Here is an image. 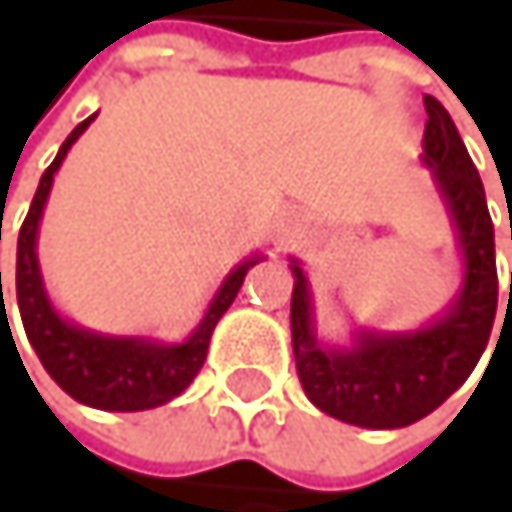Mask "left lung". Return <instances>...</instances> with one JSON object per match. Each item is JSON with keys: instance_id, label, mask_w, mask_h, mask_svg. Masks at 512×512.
<instances>
[{"instance_id": "1", "label": "left lung", "mask_w": 512, "mask_h": 512, "mask_svg": "<svg viewBox=\"0 0 512 512\" xmlns=\"http://www.w3.org/2000/svg\"><path fill=\"white\" fill-rule=\"evenodd\" d=\"M424 107L421 159L433 168L464 258V282L451 307L418 331L362 328L353 347H325L316 338L307 276L298 261H291V347L301 387L325 415L368 430L408 427L436 411L470 378L498 313L495 227L479 171L448 110L430 94Z\"/></svg>"}]
</instances>
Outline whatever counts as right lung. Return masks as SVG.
Segmentation results:
<instances>
[{"instance_id": "1", "label": "right lung", "mask_w": 512, "mask_h": 512, "mask_svg": "<svg viewBox=\"0 0 512 512\" xmlns=\"http://www.w3.org/2000/svg\"><path fill=\"white\" fill-rule=\"evenodd\" d=\"M94 116H88L70 131L64 147L57 150L54 162L45 168L39 190L33 196V205L24 218L21 236H17V307H21L24 331L39 362L45 365V371L64 393H70L82 405L104 408V411H147V408L171 402L193 384V378L199 375V368L205 362L214 325H218V319L236 301L245 273L261 258L242 261L224 279L218 294L211 298L202 322L181 344H159L147 338H110V334H97V331L67 322L51 307L45 294L39 258H36V236H39L42 208L48 202L54 174L61 168L67 150L79 141V134L91 125Z\"/></svg>"}]
</instances>
